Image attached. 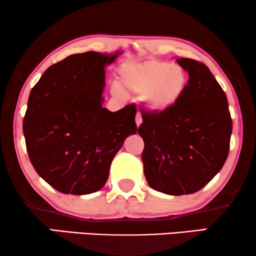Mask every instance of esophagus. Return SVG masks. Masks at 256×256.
<instances>
[{
  "label": "esophagus",
  "instance_id": "esophagus-1",
  "mask_svg": "<svg viewBox=\"0 0 256 256\" xmlns=\"http://www.w3.org/2000/svg\"><path fill=\"white\" fill-rule=\"evenodd\" d=\"M135 122H136V127L138 128L140 126H141V124H142V118H141V115H140V114H136Z\"/></svg>",
  "mask_w": 256,
  "mask_h": 256
}]
</instances>
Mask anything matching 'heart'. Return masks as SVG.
I'll list each match as a JSON object with an SVG mask.
<instances>
[{
  "label": "heart",
  "mask_w": 256,
  "mask_h": 256,
  "mask_svg": "<svg viewBox=\"0 0 256 256\" xmlns=\"http://www.w3.org/2000/svg\"><path fill=\"white\" fill-rule=\"evenodd\" d=\"M118 85L126 93L141 96V104L148 113L164 114L183 99L188 76L183 66L163 60L127 62L118 68Z\"/></svg>",
  "instance_id": "obj_1"
}]
</instances>
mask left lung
I'll use <instances>...</instances> for the list:
<instances>
[{"label": "left lung", "instance_id": "obj_1", "mask_svg": "<svg viewBox=\"0 0 256 256\" xmlns=\"http://www.w3.org/2000/svg\"><path fill=\"white\" fill-rule=\"evenodd\" d=\"M176 62L188 73L186 93L168 113L142 110L138 127L146 182L170 196L204 188L225 164L232 135L227 96L210 68L194 59Z\"/></svg>", "mask_w": 256, "mask_h": 256}]
</instances>
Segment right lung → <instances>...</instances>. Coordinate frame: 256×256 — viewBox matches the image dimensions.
I'll return each mask as SVG.
<instances>
[{"label":"right lung","instance_id":"right-lung-1","mask_svg":"<svg viewBox=\"0 0 256 256\" xmlns=\"http://www.w3.org/2000/svg\"><path fill=\"white\" fill-rule=\"evenodd\" d=\"M120 54H71L31 90L23 120L28 154L37 174L62 194L102 188L114 156L138 130L134 104L118 112L102 107L104 68Z\"/></svg>","mask_w":256,"mask_h":256}]
</instances>
